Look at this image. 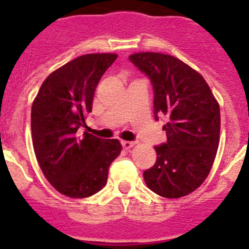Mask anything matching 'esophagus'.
I'll use <instances>...</instances> for the list:
<instances>
[{
    "label": "esophagus",
    "instance_id": "esophagus-1",
    "mask_svg": "<svg viewBox=\"0 0 249 249\" xmlns=\"http://www.w3.org/2000/svg\"><path fill=\"white\" fill-rule=\"evenodd\" d=\"M121 143H122L123 148H126V149L132 148V147H133V146H135V144H136L135 142H131V141H122Z\"/></svg>",
    "mask_w": 249,
    "mask_h": 249
}]
</instances>
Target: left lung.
Here are the masks:
<instances>
[{"instance_id": "1", "label": "left lung", "mask_w": 249, "mask_h": 249, "mask_svg": "<svg viewBox=\"0 0 249 249\" xmlns=\"http://www.w3.org/2000/svg\"><path fill=\"white\" fill-rule=\"evenodd\" d=\"M153 87L155 118L164 116L167 142L143 172L149 190L166 198L192 193L207 178L219 144V106L203 77L173 56L141 52L129 56Z\"/></svg>"}]
</instances>
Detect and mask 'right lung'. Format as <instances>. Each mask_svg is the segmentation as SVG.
Returning <instances> with one entry per match:
<instances>
[{"label": "right lung", "instance_id": "obj_1", "mask_svg": "<svg viewBox=\"0 0 249 249\" xmlns=\"http://www.w3.org/2000/svg\"><path fill=\"white\" fill-rule=\"evenodd\" d=\"M116 58L91 53L72 59L46 78L32 105L35 155L47 181L67 197L86 198L102 190L122 149L118 140L80 132L101 77Z\"/></svg>", "mask_w": 249, "mask_h": 249}]
</instances>
